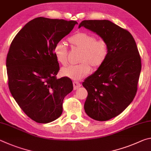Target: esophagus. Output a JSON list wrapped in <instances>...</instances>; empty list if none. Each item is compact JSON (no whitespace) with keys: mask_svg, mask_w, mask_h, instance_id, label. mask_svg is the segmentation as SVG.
<instances>
[{"mask_svg":"<svg viewBox=\"0 0 151 151\" xmlns=\"http://www.w3.org/2000/svg\"><path fill=\"white\" fill-rule=\"evenodd\" d=\"M81 85L78 82H74L73 83V87H74V90H77V89L81 87Z\"/></svg>","mask_w":151,"mask_h":151,"instance_id":"esophagus-1","label":"esophagus"}]
</instances>
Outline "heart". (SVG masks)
Masks as SVG:
<instances>
[{"label":"heart","instance_id":"heart-1","mask_svg":"<svg viewBox=\"0 0 151 151\" xmlns=\"http://www.w3.org/2000/svg\"><path fill=\"white\" fill-rule=\"evenodd\" d=\"M68 41L73 47L81 50L77 65H70L63 67L61 74L73 81H80L86 77L91 72V66L99 68L103 65L108 55L107 43L103 39L96 40L93 35L83 32H78L69 38ZM53 52L58 63L65 65L67 64V48L63 42L55 46Z\"/></svg>","mask_w":151,"mask_h":151}]
</instances>
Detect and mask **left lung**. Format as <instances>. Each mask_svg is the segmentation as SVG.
<instances>
[{
	"mask_svg": "<svg viewBox=\"0 0 151 151\" xmlns=\"http://www.w3.org/2000/svg\"><path fill=\"white\" fill-rule=\"evenodd\" d=\"M96 33L108 45L106 60L83 86L88 92L86 114L99 121L118 116L136 94L141 59L136 42L128 30L108 20H83L78 25Z\"/></svg>",
	"mask_w": 151,
	"mask_h": 151,
	"instance_id": "8db88e82",
	"label": "left lung"
}]
</instances>
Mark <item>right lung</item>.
<instances>
[{"instance_id": "1", "label": "right lung", "mask_w": 151, "mask_h": 151, "mask_svg": "<svg viewBox=\"0 0 151 151\" xmlns=\"http://www.w3.org/2000/svg\"><path fill=\"white\" fill-rule=\"evenodd\" d=\"M77 24L36 18L24 25L10 46L6 64L9 90L24 113L39 123L57 119L64 98L73 89L69 78H56L59 65L53 49Z\"/></svg>"}]
</instances>
